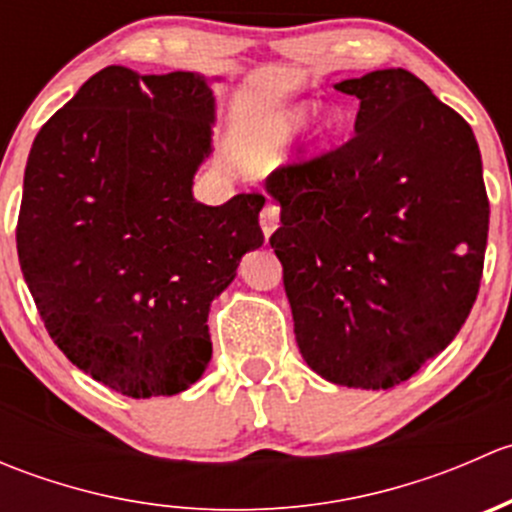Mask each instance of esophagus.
Wrapping results in <instances>:
<instances>
[{
  "label": "esophagus",
  "instance_id": "34e87169",
  "mask_svg": "<svg viewBox=\"0 0 512 512\" xmlns=\"http://www.w3.org/2000/svg\"><path fill=\"white\" fill-rule=\"evenodd\" d=\"M277 225H280V208L277 205H265L260 213V227L265 237H270L277 230Z\"/></svg>",
  "mask_w": 512,
  "mask_h": 512
}]
</instances>
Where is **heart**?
<instances>
[{
  "label": "heart",
  "instance_id": "heart-1",
  "mask_svg": "<svg viewBox=\"0 0 512 512\" xmlns=\"http://www.w3.org/2000/svg\"><path fill=\"white\" fill-rule=\"evenodd\" d=\"M304 118V111L302 108H294L292 113H289V116H285L282 118V121H275V126H272V131H270V138L275 143H282L287 138V133L292 131L294 126H297L299 121H302Z\"/></svg>",
  "mask_w": 512,
  "mask_h": 512
}]
</instances>
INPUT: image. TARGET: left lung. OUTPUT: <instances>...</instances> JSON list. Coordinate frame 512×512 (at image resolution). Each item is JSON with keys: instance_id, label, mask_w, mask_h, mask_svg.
Here are the masks:
<instances>
[{"instance_id": "8db88e82", "label": "left lung", "mask_w": 512, "mask_h": 512, "mask_svg": "<svg viewBox=\"0 0 512 512\" xmlns=\"http://www.w3.org/2000/svg\"><path fill=\"white\" fill-rule=\"evenodd\" d=\"M359 98L354 138L277 168L270 245L294 337L322 379L391 389L471 314L490 205L471 126L406 69L334 86Z\"/></svg>"}]
</instances>
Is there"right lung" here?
<instances>
[{
    "instance_id": "obj_1",
    "label": "right lung",
    "mask_w": 512,
    "mask_h": 512,
    "mask_svg": "<svg viewBox=\"0 0 512 512\" xmlns=\"http://www.w3.org/2000/svg\"><path fill=\"white\" fill-rule=\"evenodd\" d=\"M215 96L195 71L106 66L36 133L17 223L24 280L56 347L133 399L208 369L210 302L265 242V195L193 198Z\"/></svg>"
}]
</instances>
